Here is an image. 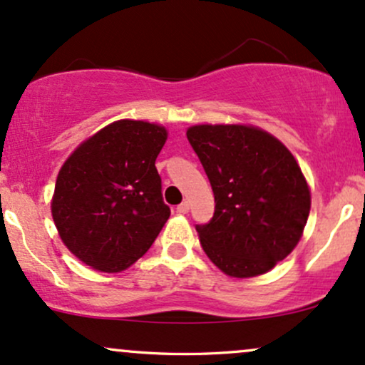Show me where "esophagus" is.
Returning <instances> with one entry per match:
<instances>
[{"instance_id": "obj_1", "label": "esophagus", "mask_w": 365, "mask_h": 365, "mask_svg": "<svg viewBox=\"0 0 365 365\" xmlns=\"http://www.w3.org/2000/svg\"><path fill=\"white\" fill-rule=\"evenodd\" d=\"M175 212L181 213V215H184V213L190 212V203H187V201H182L181 205H178V208H175Z\"/></svg>"}]
</instances>
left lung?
I'll return each instance as SVG.
<instances>
[{
  "mask_svg": "<svg viewBox=\"0 0 365 365\" xmlns=\"http://www.w3.org/2000/svg\"><path fill=\"white\" fill-rule=\"evenodd\" d=\"M215 196L201 247L225 275L252 278L285 259L301 241L311 190L280 140L251 124H195L186 131Z\"/></svg>",
  "mask_w": 365,
  "mask_h": 365,
  "instance_id": "1",
  "label": "left lung"
}]
</instances>
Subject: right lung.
Returning a JSON list of instances; mask_svg holds the SVG:
<instances>
[{
	"label": "right lung",
	"mask_w": 365,
	"mask_h": 365,
	"mask_svg": "<svg viewBox=\"0 0 365 365\" xmlns=\"http://www.w3.org/2000/svg\"><path fill=\"white\" fill-rule=\"evenodd\" d=\"M167 130L119 119L73 150L56 179L51 213L64 246L104 273L130 268L170 215L155 160Z\"/></svg>",
	"instance_id": "add662e5"
}]
</instances>
